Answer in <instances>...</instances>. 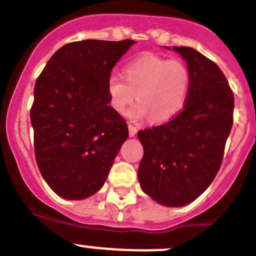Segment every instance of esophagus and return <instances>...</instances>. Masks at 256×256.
Here are the masks:
<instances>
[{
    "instance_id": "1",
    "label": "esophagus",
    "mask_w": 256,
    "mask_h": 256,
    "mask_svg": "<svg viewBox=\"0 0 256 256\" xmlns=\"http://www.w3.org/2000/svg\"><path fill=\"white\" fill-rule=\"evenodd\" d=\"M136 134H138V128H136V126L128 124V135H130V138L136 136Z\"/></svg>"
}]
</instances>
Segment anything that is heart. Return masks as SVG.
<instances>
[{"label":"heart","instance_id":"1","mask_svg":"<svg viewBox=\"0 0 256 256\" xmlns=\"http://www.w3.org/2000/svg\"><path fill=\"white\" fill-rule=\"evenodd\" d=\"M190 72L180 59L144 56L128 63L124 76L112 73L106 80L109 104L114 112H128V118L140 121L151 116L154 122H166L182 112L190 90Z\"/></svg>","mask_w":256,"mask_h":256}]
</instances>
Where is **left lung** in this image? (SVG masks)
<instances>
[{
	"label": "left lung",
	"instance_id": "obj_1",
	"mask_svg": "<svg viewBox=\"0 0 256 256\" xmlns=\"http://www.w3.org/2000/svg\"><path fill=\"white\" fill-rule=\"evenodd\" d=\"M172 49L190 72V95L170 122L138 131L144 157L138 178L154 202L183 207L207 190L220 168L233 126L234 95L210 59L190 47Z\"/></svg>",
	"mask_w": 256,
	"mask_h": 256
}]
</instances>
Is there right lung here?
Here are the masks:
<instances>
[{"mask_svg": "<svg viewBox=\"0 0 256 256\" xmlns=\"http://www.w3.org/2000/svg\"><path fill=\"white\" fill-rule=\"evenodd\" d=\"M85 40L52 56L34 85L30 124L38 168L64 200L96 193L128 140L126 121L109 105L108 76L135 44Z\"/></svg>", "mask_w": 256, "mask_h": 256, "instance_id": "1", "label": "right lung"}]
</instances>
